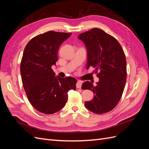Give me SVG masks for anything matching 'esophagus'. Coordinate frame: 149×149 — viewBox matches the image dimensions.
Instances as JSON below:
<instances>
[{
	"mask_svg": "<svg viewBox=\"0 0 149 149\" xmlns=\"http://www.w3.org/2000/svg\"><path fill=\"white\" fill-rule=\"evenodd\" d=\"M81 85H82L81 81H78L77 83H76V88H81Z\"/></svg>",
	"mask_w": 149,
	"mask_h": 149,
	"instance_id": "esophagus-1",
	"label": "esophagus"
}]
</instances>
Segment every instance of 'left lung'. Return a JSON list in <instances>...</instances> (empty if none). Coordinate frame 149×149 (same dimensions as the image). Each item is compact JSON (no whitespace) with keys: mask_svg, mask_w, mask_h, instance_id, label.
<instances>
[{"mask_svg":"<svg viewBox=\"0 0 149 149\" xmlns=\"http://www.w3.org/2000/svg\"><path fill=\"white\" fill-rule=\"evenodd\" d=\"M78 38L87 49L86 69L94 68L100 78L96 86L88 81L82 84L83 89H89L94 93L93 100L85 102L84 105L96 114L109 112L118 104L126 82L127 69L123 49L114 37L97 28L79 34Z\"/></svg>","mask_w":149,"mask_h":149,"instance_id":"8db88e82","label":"left lung"}]
</instances>
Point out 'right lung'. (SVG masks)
Masks as SVG:
<instances>
[{
    "instance_id": "obj_1",
    "label": "right lung",
    "mask_w": 149,
    "mask_h": 149,
    "mask_svg": "<svg viewBox=\"0 0 149 149\" xmlns=\"http://www.w3.org/2000/svg\"><path fill=\"white\" fill-rule=\"evenodd\" d=\"M71 35L49 31L31 38L24 49L20 64L22 84L31 104L42 113L61 110L68 92L76 89L74 78L56 77L52 69L58 61V49Z\"/></svg>"
}]
</instances>
